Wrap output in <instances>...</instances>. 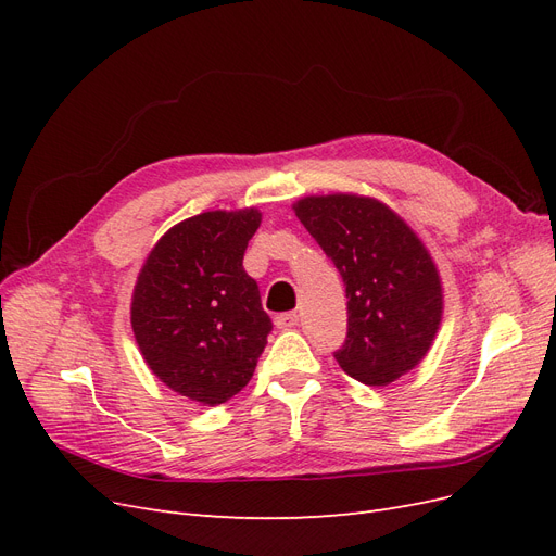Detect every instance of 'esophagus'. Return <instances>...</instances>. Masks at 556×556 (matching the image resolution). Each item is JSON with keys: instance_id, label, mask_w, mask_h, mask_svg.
<instances>
[{"instance_id": "34e87169", "label": "esophagus", "mask_w": 556, "mask_h": 556, "mask_svg": "<svg viewBox=\"0 0 556 556\" xmlns=\"http://www.w3.org/2000/svg\"><path fill=\"white\" fill-rule=\"evenodd\" d=\"M296 325H299V313H294V311L276 315V327L278 329H292Z\"/></svg>"}]
</instances>
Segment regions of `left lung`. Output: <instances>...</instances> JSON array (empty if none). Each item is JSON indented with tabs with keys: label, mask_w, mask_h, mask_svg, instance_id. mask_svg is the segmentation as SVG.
<instances>
[{
	"label": "left lung",
	"mask_w": 556,
	"mask_h": 556,
	"mask_svg": "<svg viewBox=\"0 0 556 556\" xmlns=\"http://www.w3.org/2000/svg\"><path fill=\"white\" fill-rule=\"evenodd\" d=\"M294 213L345 285L348 333L336 362L371 387L408 374L427 355L443 313L441 278L427 248L396 213L368 197H308Z\"/></svg>",
	"instance_id": "8db88e82"
}]
</instances>
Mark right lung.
Wrapping results in <instances>:
<instances>
[{
    "mask_svg": "<svg viewBox=\"0 0 556 556\" xmlns=\"http://www.w3.org/2000/svg\"><path fill=\"white\" fill-rule=\"evenodd\" d=\"M262 215L211 211L172 227L150 252L131 299V329L153 374L217 406L255 374L274 323L243 252Z\"/></svg>",
    "mask_w": 556,
    "mask_h": 556,
    "instance_id": "add662e5",
    "label": "right lung"
}]
</instances>
